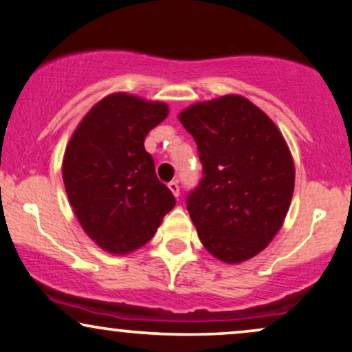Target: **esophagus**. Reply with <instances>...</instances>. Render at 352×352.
Listing matches in <instances>:
<instances>
[{
	"mask_svg": "<svg viewBox=\"0 0 352 352\" xmlns=\"http://www.w3.org/2000/svg\"><path fill=\"white\" fill-rule=\"evenodd\" d=\"M168 188L173 194H175L176 197H179V186H177L176 181H171V183H168Z\"/></svg>",
	"mask_w": 352,
	"mask_h": 352,
	"instance_id": "34e87169",
	"label": "esophagus"
}]
</instances>
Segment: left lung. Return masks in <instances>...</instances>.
I'll return each mask as SVG.
<instances>
[{
	"mask_svg": "<svg viewBox=\"0 0 352 352\" xmlns=\"http://www.w3.org/2000/svg\"><path fill=\"white\" fill-rule=\"evenodd\" d=\"M202 164L186 197L190 220L210 254L241 263L267 246L284 222L296 169L284 137L241 96L199 102L179 114Z\"/></svg>",
	"mask_w": 352,
	"mask_h": 352,
	"instance_id": "obj_1",
	"label": "left lung"
}]
</instances>
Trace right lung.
Listing matches in <instances>:
<instances>
[{
    "label": "right lung",
    "instance_id": "right-lung-1",
    "mask_svg": "<svg viewBox=\"0 0 352 352\" xmlns=\"http://www.w3.org/2000/svg\"><path fill=\"white\" fill-rule=\"evenodd\" d=\"M166 116L163 102L111 94L86 114L65 150L68 201L88 236L109 253L140 248L175 207L143 145Z\"/></svg>",
    "mask_w": 352,
    "mask_h": 352
}]
</instances>
